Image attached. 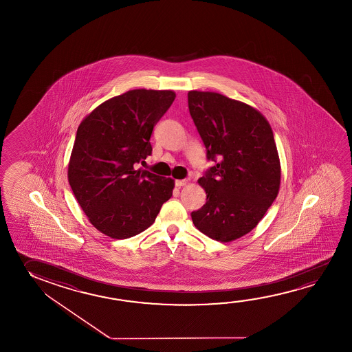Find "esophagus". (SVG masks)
Wrapping results in <instances>:
<instances>
[{"label": "esophagus", "mask_w": 352, "mask_h": 352, "mask_svg": "<svg viewBox=\"0 0 352 352\" xmlns=\"http://www.w3.org/2000/svg\"><path fill=\"white\" fill-rule=\"evenodd\" d=\"M188 183V179H182V180H175V186H178V188H182V186H184Z\"/></svg>", "instance_id": "34e87169"}]
</instances>
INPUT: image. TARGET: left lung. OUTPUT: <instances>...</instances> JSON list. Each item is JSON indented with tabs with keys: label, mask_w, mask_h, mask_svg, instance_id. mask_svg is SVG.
Returning a JSON list of instances; mask_svg holds the SVG:
<instances>
[{
	"label": "left lung",
	"mask_w": 352,
	"mask_h": 352,
	"mask_svg": "<svg viewBox=\"0 0 352 352\" xmlns=\"http://www.w3.org/2000/svg\"><path fill=\"white\" fill-rule=\"evenodd\" d=\"M191 119L214 162L199 183L206 204L191 212L199 231L219 242L247 234L280 188V160L270 124L248 104L213 92L188 93Z\"/></svg>",
	"instance_id": "left-lung-1"
}]
</instances>
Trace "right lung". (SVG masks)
Returning a JSON list of instances; mask_svg holds the SVG:
<instances>
[{"label":"right lung","mask_w":352,"mask_h":352,"mask_svg":"<svg viewBox=\"0 0 352 352\" xmlns=\"http://www.w3.org/2000/svg\"><path fill=\"white\" fill-rule=\"evenodd\" d=\"M174 99L173 91H129L100 104L77 129L69 183L89 222L105 236L139 234L170 199L173 179L136 167L151 156L153 127Z\"/></svg>","instance_id":"right-lung-1"}]
</instances>
